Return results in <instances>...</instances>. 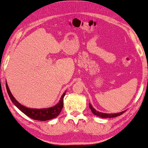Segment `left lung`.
<instances>
[{
    "instance_id": "obj_1",
    "label": "left lung",
    "mask_w": 148,
    "mask_h": 148,
    "mask_svg": "<svg viewBox=\"0 0 148 148\" xmlns=\"http://www.w3.org/2000/svg\"><path fill=\"white\" fill-rule=\"evenodd\" d=\"M89 106H90V108L91 109V110H92V112H93V114L96 115V116H100L101 118H113V117H116V116H120L122 114H123L125 111H122V112H118V113H113V114H109V113H104V112H99V111H97L96 109H95L94 107L92 106V104H90V103H89Z\"/></svg>"
}]
</instances>
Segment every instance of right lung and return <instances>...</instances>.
I'll return each mask as SVG.
<instances>
[{"instance_id": "add662e5", "label": "right lung", "mask_w": 148, "mask_h": 148, "mask_svg": "<svg viewBox=\"0 0 148 148\" xmlns=\"http://www.w3.org/2000/svg\"><path fill=\"white\" fill-rule=\"evenodd\" d=\"M6 88H7V91L9 96V98L11 100L12 102L15 104V106L19 108L25 115H27V116L30 117L32 119H34V120L44 121L56 118V117L58 116V114H60V112H61L62 107H63V98L64 97V95L66 94V91L62 95L59 102L55 106L49 107V108L39 109L27 108V107L24 106L23 105L21 104L19 102H17V100L12 95L7 83H6Z\"/></svg>"}]
</instances>
